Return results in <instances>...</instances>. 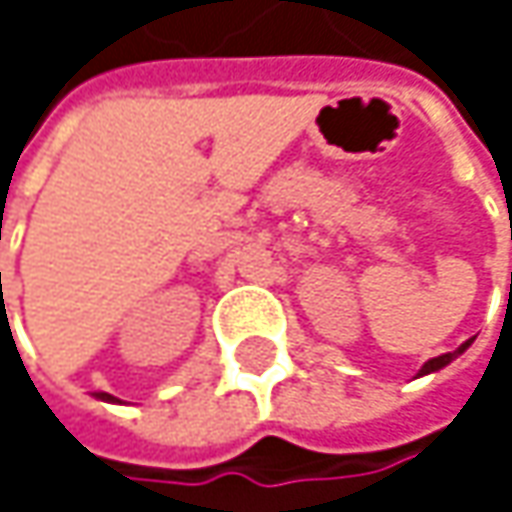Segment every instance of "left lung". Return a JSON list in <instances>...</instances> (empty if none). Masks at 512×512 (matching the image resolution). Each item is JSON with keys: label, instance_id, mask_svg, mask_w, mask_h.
I'll return each instance as SVG.
<instances>
[{"label": "left lung", "instance_id": "1", "mask_svg": "<svg viewBox=\"0 0 512 512\" xmlns=\"http://www.w3.org/2000/svg\"><path fill=\"white\" fill-rule=\"evenodd\" d=\"M468 347H471V341H465L460 350H454V353H445V356L430 358V361H427V364L421 367V376H424V373H433V370H439V367H445V364H451V361L460 356V353H465Z\"/></svg>", "mask_w": 512, "mask_h": 512}]
</instances>
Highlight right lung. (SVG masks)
<instances>
[{
  "instance_id": "right-lung-1",
  "label": "right lung",
  "mask_w": 512,
  "mask_h": 512,
  "mask_svg": "<svg viewBox=\"0 0 512 512\" xmlns=\"http://www.w3.org/2000/svg\"><path fill=\"white\" fill-rule=\"evenodd\" d=\"M103 397H109V394H103Z\"/></svg>"
}]
</instances>
